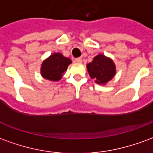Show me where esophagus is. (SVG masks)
Returning a JSON list of instances; mask_svg holds the SVG:
<instances>
[{"instance_id":"34e87169","label":"esophagus","mask_w":153,"mask_h":153,"mask_svg":"<svg viewBox=\"0 0 153 153\" xmlns=\"http://www.w3.org/2000/svg\"><path fill=\"white\" fill-rule=\"evenodd\" d=\"M74 61H75L76 63H81V62H82V59H81L80 57H79V58H75V59H74Z\"/></svg>"}]
</instances>
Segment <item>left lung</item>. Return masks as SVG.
I'll return each instance as SVG.
<instances>
[{
    "mask_svg": "<svg viewBox=\"0 0 153 153\" xmlns=\"http://www.w3.org/2000/svg\"><path fill=\"white\" fill-rule=\"evenodd\" d=\"M90 77L99 84H104L115 74V66L113 61L103 55H97L92 62L87 65Z\"/></svg>",
    "mask_w": 153,
    "mask_h": 153,
    "instance_id": "1",
    "label": "left lung"
}]
</instances>
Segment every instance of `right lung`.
I'll list each match as a JSON object with an SVG mask.
<instances>
[{"label":"right lung","instance_id":"obj_1","mask_svg":"<svg viewBox=\"0 0 153 153\" xmlns=\"http://www.w3.org/2000/svg\"><path fill=\"white\" fill-rule=\"evenodd\" d=\"M70 63V59L63 56L62 54L54 53L48 59L44 60L42 65V76L51 81H58L63 76V74Z\"/></svg>","mask_w":153,"mask_h":153}]
</instances>
